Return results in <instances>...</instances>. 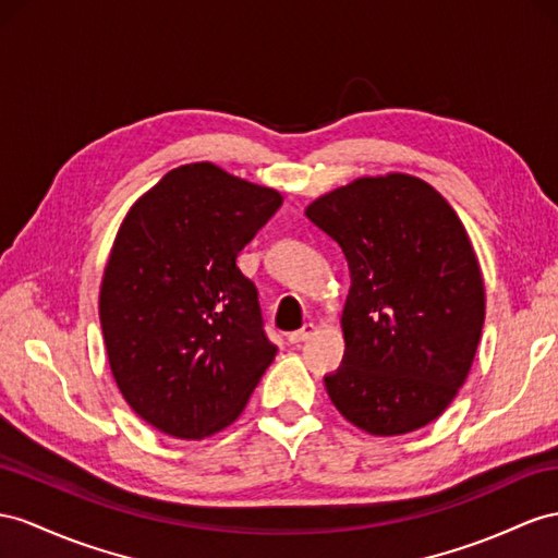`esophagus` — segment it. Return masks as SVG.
<instances>
[{"label":"esophagus","mask_w":558,"mask_h":558,"mask_svg":"<svg viewBox=\"0 0 558 558\" xmlns=\"http://www.w3.org/2000/svg\"><path fill=\"white\" fill-rule=\"evenodd\" d=\"M313 332H316V325H313V323H304L302 330H296V332H290V335H288V341H290V344H302V341H306Z\"/></svg>","instance_id":"esophagus-1"}]
</instances>
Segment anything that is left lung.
Segmentation results:
<instances>
[{
	"label": "left lung",
	"instance_id": "obj_1",
	"mask_svg": "<svg viewBox=\"0 0 558 558\" xmlns=\"http://www.w3.org/2000/svg\"><path fill=\"white\" fill-rule=\"evenodd\" d=\"M306 217L349 262L344 361L325 377L335 408L373 436L417 432L466 381L485 288L466 228L434 185L363 177L320 195Z\"/></svg>",
	"mask_w": 558,
	"mask_h": 558
}]
</instances>
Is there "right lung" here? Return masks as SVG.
I'll return each instance as SVG.
<instances>
[{"instance_id": "add662e5", "label": "right lung", "mask_w": 558, "mask_h": 558, "mask_svg": "<svg viewBox=\"0 0 558 558\" xmlns=\"http://www.w3.org/2000/svg\"><path fill=\"white\" fill-rule=\"evenodd\" d=\"M282 195L211 162L143 193L112 242L98 294L110 373L157 432L199 440L233 424L278 349L235 259Z\"/></svg>"}]
</instances>
